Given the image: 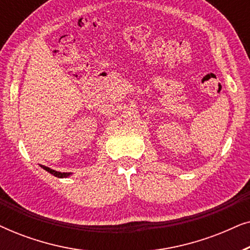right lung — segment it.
Wrapping results in <instances>:
<instances>
[{"mask_svg": "<svg viewBox=\"0 0 250 250\" xmlns=\"http://www.w3.org/2000/svg\"><path fill=\"white\" fill-rule=\"evenodd\" d=\"M41 167H42L43 169H45L46 172H49L50 174H52V175H54L56 177H59V179H63V177H68L71 175V173H61V172H57V170L54 169H51L49 168V167L44 166V165H41Z\"/></svg>", "mask_w": 250, "mask_h": 250, "instance_id": "1", "label": "right lung"}]
</instances>
